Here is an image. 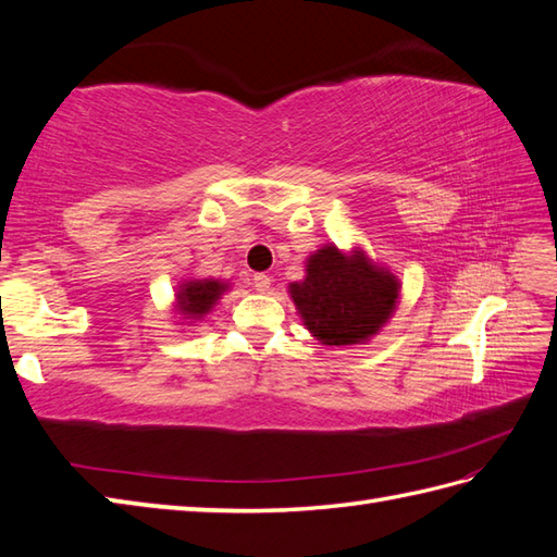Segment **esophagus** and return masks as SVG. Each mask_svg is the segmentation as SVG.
<instances>
[{"mask_svg": "<svg viewBox=\"0 0 557 557\" xmlns=\"http://www.w3.org/2000/svg\"><path fill=\"white\" fill-rule=\"evenodd\" d=\"M270 277L265 275V272H256V275H253V287L260 292V294H265L268 289H270Z\"/></svg>", "mask_w": 557, "mask_h": 557, "instance_id": "34e87169", "label": "esophagus"}]
</instances>
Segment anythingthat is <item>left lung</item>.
Masks as SVG:
<instances>
[{
  "instance_id": "8db88e82",
  "label": "left lung",
  "mask_w": 557,
  "mask_h": 557,
  "mask_svg": "<svg viewBox=\"0 0 557 557\" xmlns=\"http://www.w3.org/2000/svg\"><path fill=\"white\" fill-rule=\"evenodd\" d=\"M399 280L373 263L363 248L325 244L306 258V275L289 297L306 330L327 347L363 345L377 335L399 304Z\"/></svg>"
}]
</instances>
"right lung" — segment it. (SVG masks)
Here are the masks:
<instances>
[{
  "label": "right lung",
  "mask_w": 557,
  "mask_h": 557,
  "mask_svg": "<svg viewBox=\"0 0 557 557\" xmlns=\"http://www.w3.org/2000/svg\"><path fill=\"white\" fill-rule=\"evenodd\" d=\"M227 289H230V282L212 280V277L182 280V285L176 287V294H174V313L188 325L200 323L212 309H215L218 301L222 299V294Z\"/></svg>",
  "instance_id": "1"
}]
</instances>
